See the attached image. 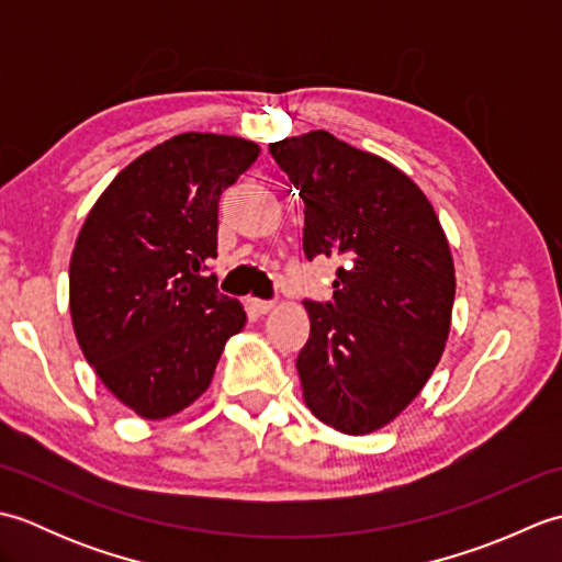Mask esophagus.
Masks as SVG:
<instances>
[{
  "label": "esophagus",
  "mask_w": 562,
  "mask_h": 562,
  "mask_svg": "<svg viewBox=\"0 0 562 562\" xmlns=\"http://www.w3.org/2000/svg\"><path fill=\"white\" fill-rule=\"evenodd\" d=\"M248 308L254 314H268V312H272L274 308V302H270V300H256V296H248Z\"/></svg>",
  "instance_id": "esophagus-1"
}]
</instances>
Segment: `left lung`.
Returning <instances> with one entry per match:
<instances>
[{"label": "left lung", "mask_w": 562, "mask_h": 562, "mask_svg": "<svg viewBox=\"0 0 562 562\" xmlns=\"http://www.w3.org/2000/svg\"><path fill=\"white\" fill-rule=\"evenodd\" d=\"M304 200V254L340 256L333 302L304 306L296 357L321 423L369 435L435 372L451 326L453 260L425 193L386 159L314 130L270 145Z\"/></svg>", "instance_id": "obj_1"}]
</instances>
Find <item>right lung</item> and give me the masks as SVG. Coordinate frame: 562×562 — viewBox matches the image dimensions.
<instances>
[{
	"label": "right lung",
	"instance_id": "right-lung-1",
	"mask_svg": "<svg viewBox=\"0 0 562 562\" xmlns=\"http://www.w3.org/2000/svg\"><path fill=\"white\" fill-rule=\"evenodd\" d=\"M256 142L186 133L113 178L69 262V312L87 362L147 420L207 391L226 340L246 324L220 294V198L258 159Z\"/></svg>",
	"mask_w": 562,
	"mask_h": 562
}]
</instances>
